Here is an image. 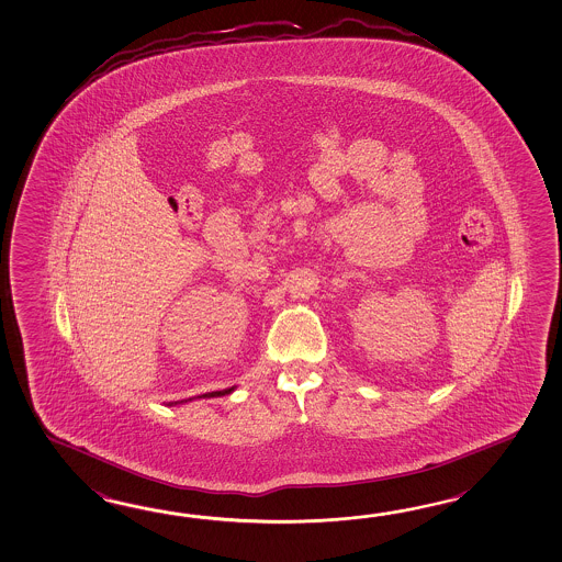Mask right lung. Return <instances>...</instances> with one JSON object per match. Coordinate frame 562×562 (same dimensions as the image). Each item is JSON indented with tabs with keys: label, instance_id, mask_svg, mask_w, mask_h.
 <instances>
[{
	"label": "right lung",
	"instance_id": "1",
	"mask_svg": "<svg viewBox=\"0 0 562 562\" xmlns=\"http://www.w3.org/2000/svg\"><path fill=\"white\" fill-rule=\"evenodd\" d=\"M234 389L236 387L225 389V391H213V393H205V395H200L198 400H212V397H222V395H229V393H232ZM179 403H188V400L175 401V403H169V407H173V405H179Z\"/></svg>",
	"mask_w": 562,
	"mask_h": 562
}]
</instances>
